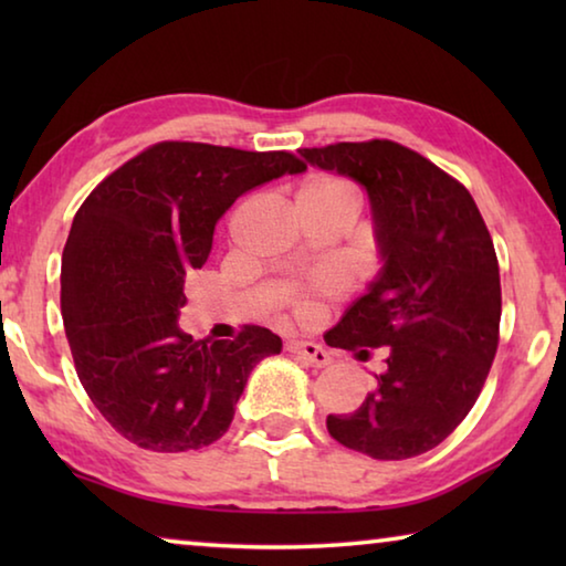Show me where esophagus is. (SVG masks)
Returning a JSON list of instances; mask_svg holds the SVG:
<instances>
[{
  "mask_svg": "<svg viewBox=\"0 0 566 566\" xmlns=\"http://www.w3.org/2000/svg\"><path fill=\"white\" fill-rule=\"evenodd\" d=\"M290 352L300 354V357L314 364V367H327V364H332V354L317 342H300V339L290 342Z\"/></svg>",
  "mask_w": 566,
  "mask_h": 566,
  "instance_id": "obj_1",
  "label": "esophagus"
}]
</instances>
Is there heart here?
<instances>
[{
	"instance_id": "obj_1",
	"label": "heart",
	"mask_w": 566,
	"mask_h": 566,
	"mask_svg": "<svg viewBox=\"0 0 566 566\" xmlns=\"http://www.w3.org/2000/svg\"><path fill=\"white\" fill-rule=\"evenodd\" d=\"M296 199H317V202H322V199H352V202H357L347 181H342L337 177H324V175L306 179L304 185L300 187V191H296ZM334 286H337L334 282H324L319 290L322 292H334ZM294 306L306 314V312L314 310V300H310V296H296Z\"/></svg>"
}]
</instances>
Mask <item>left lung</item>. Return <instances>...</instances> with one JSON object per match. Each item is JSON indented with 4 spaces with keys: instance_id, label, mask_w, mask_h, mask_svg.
<instances>
[{
    "instance_id": "8db88e82",
    "label": "left lung",
    "mask_w": 566,
    "mask_h": 566,
    "mask_svg": "<svg viewBox=\"0 0 566 566\" xmlns=\"http://www.w3.org/2000/svg\"><path fill=\"white\" fill-rule=\"evenodd\" d=\"M319 169L367 189L385 270L354 302L329 347L387 369L359 409L329 415L339 444L371 459H409L434 449L474 407L500 344V262L462 181L391 139L304 147Z\"/></svg>"
}]
</instances>
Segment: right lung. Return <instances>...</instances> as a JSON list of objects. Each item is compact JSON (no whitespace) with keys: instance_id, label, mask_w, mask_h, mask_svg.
I'll use <instances>...</instances> for the list:
<instances>
[{"instance_id":"1","label":"right lung","mask_w":566,"mask_h":566,"mask_svg":"<svg viewBox=\"0 0 566 566\" xmlns=\"http://www.w3.org/2000/svg\"><path fill=\"white\" fill-rule=\"evenodd\" d=\"M306 165L292 151L157 142L104 177L76 209L62 254V319L76 377L102 417L151 452L217 442L249 371L282 339L244 324L234 339L177 327L185 280L244 191Z\"/></svg>"}]
</instances>
